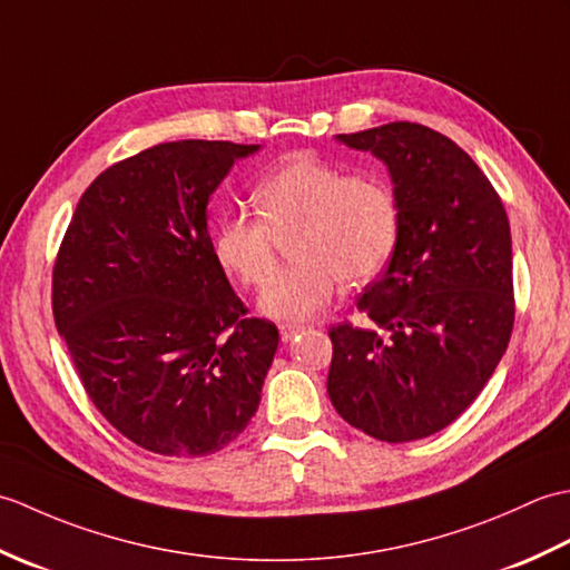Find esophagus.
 Wrapping results in <instances>:
<instances>
[{
    "instance_id": "esophagus-1",
    "label": "esophagus",
    "mask_w": 570,
    "mask_h": 570,
    "mask_svg": "<svg viewBox=\"0 0 570 570\" xmlns=\"http://www.w3.org/2000/svg\"><path fill=\"white\" fill-rule=\"evenodd\" d=\"M301 331H304V325H292V323L278 325V335H282V343L294 341V335H298Z\"/></svg>"
}]
</instances>
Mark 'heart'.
<instances>
[{"label": "heart", "instance_id": "1", "mask_svg": "<svg viewBox=\"0 0 570 570\" xmlns=\"http://www.w3.org/2000/svg\"><path fill=\"white\" fill-rule=\"evenodd\" d=\"M259 215L229 213L215 229L213 249L227 274L262 286L281 242L292 238L297 259L279 271L259 298L276 321L318 316L345 284H365L390 262L399 237V203L377 174H345L341 166L296 154L254 188Z\"/></svg>", "mask_w": 570, "mask_h": 570}]
</instances>
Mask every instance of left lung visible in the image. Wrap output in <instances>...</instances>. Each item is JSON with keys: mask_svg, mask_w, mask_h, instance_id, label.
<instances>
[{"mask_svg": "<svg viewBox=\"0 0 570 570\" xmlns=\"http://www.w3.org/2000/svg\"><path fill=\"white\" fill-rule=\"evenodd\" d=\"M390 168L396 247L357 298L367 325L328 331V396L350 426L386 443L445 429L475 402L514 328L512 235L480 166L416 122L337 137Z\"/></svg>", "mask_w": 570, "mask_h": 570, "instance_id": "obj_1", "label": "left lung"}]
</instances>
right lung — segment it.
Masks as SVG:
<instances>
[{
    "label": "right lung",
    "mask_w": 570,
    "mask_h": 570,
    "mask_svg": "<svg viewBox=\"0 0 570 570\" xmlns=\"http://www.w3.org/2000/svg\"><path fill=\"white\" fill-rule=\"evenodd\" d=\"M257 144L166 141L78 200L53 264V321L95 409L144 451L217 453L259 406L278 331L215 259L208 200Z\"/></svg>",
    "instance_id": "right-lung-1"
}]
</instances>
